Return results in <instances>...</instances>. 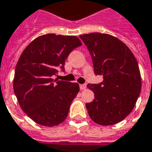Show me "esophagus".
Here are the masks:
<instances>
[{"mask_svg": "<svg viewBox=\"0 0 152 152\" xmlns=\"http://www.w3.org/2000/svg\"><path fill=\"white\" fill-rule=\"evenodd\" d=\"M79 88H80V90H85L86 88H87V85L86 84H81L79 86Z\"/></svg>", "mask_w": 152, "mask_h": 152, "instance_id": "obj_1", "label": "esophagus"}]
</instances>
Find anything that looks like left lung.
I'll use <instances>...</instances> for the list:
<instances>
[{
    "instance_id": "left-lung-1",
    "label": "left lung",
    "mask_w": 152,
    "mask_h": 152,
    "mask_svg": "<svg viewBox=\"0 0 152 152\" xmlns=\"http://www.w3.org/2000/svg\"><path fill=\"white\" fill-rule=\"evenodd\" d=\"M79 37L90 52L95 74L103 76L98 84H88L95 95L86 104L88 115L100 125L115 124L131 113L141 92L136 58L125 44L110 34L92 33Z\"/></svg>"
}]
</instances>
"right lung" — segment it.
Returning a JSON list of instances; mask_svg holds the SVG:
<instances>
[{"label": "right lung", "mask_w": 152, "mask_h": 152, "mask_svg": "<svg viewBox=\"0 0 152 152\" xmlns=\"http://www.w3.org/2000/svg\"><path fill=\"white\" fill-rule=\"evenodd\" d=\"M82 46L77 37L49 33L34 39L17 63L14 91L27 115L38 124L53 127L64 122L79 91L77 83L53 79L72 50Z\"/></svg>", "instance_id": "1"}]
</instances>
